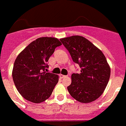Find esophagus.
Listing matches in <instances>:
<instances>
[{
	"label": "esophagus",
	"mask_w": 126,
	"mask_h": 126,
	"mask_svg": "<svg viewBox=\"0 0 126 126\" xmlns=\"http://www.w3.org/2000/svg\"><path fill=\"white\" fill-rule=\"evenodd\" d=\"M66 77V76L64 75H62V74L60 75V77L61 79H62V78H64V77Z\"/></svg>",
	"instance_id": "1"
}]
</instances>
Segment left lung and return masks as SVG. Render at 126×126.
Masks as SVG:
<instances>
[{"label":"left lung","instance_id":"left-lung-1","mask_svg":"<svg viewBox=\"0 0 126 126\" xmlns=\"http://www.w3.org/2000/svg\"><path fill=\"white\" fill-rule=\"evenodd\" d=\"M60 40L81 68V73L71 75V84L67 87L70 96L83 103L96 100L104 92L110 78V68L105 56L83 36L75 35Z\"/></svg>","mask_w":126,"mask_h":126}]
</instances>
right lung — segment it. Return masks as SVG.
Returning <instances> with one entry per match:
<instances>
[{
    "mask_svg": "<svg viewBox=\"0 0 126 126\" xmlns=\"http://www.w3.org/2000/svg\"><path fill=\"white\" fill-rule=\"evenodd\" d=\"M61 45L57 38L41 37L30 43L16 58L13 80L19 93L26 100L41 103L50 97L59 77L45 70L55 49Z\"/></svg>",
    "mask_w": 126,
    "mask_h": 126,
    "instance_id": "add662e5",
    "label": "right lung"
}]
</instances>
